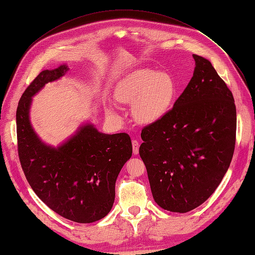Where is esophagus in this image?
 Listing matches in <instances>:
<instances>
[{
	"label": "esophagus",
	"instance_id": "obj_1",
	"mask_svg": "<svg viewBox=\"0 0 255 255\" xmlns=\"http://www.w3.org/2000/svg\"><path fill=\"white\" fill-rule=\"evenodd\" d=\"M132 146H133V153L138 154V152H139V141H138L137 139H133Z\"/></svg>",
	"mask_w": 255,
	"mask_h": 255
}]
</instances>
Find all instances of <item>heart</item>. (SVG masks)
Wrapping results in <instances>:
<instances>
[{
  "mask_svg": "<svg viewBox=\"0 0 255 255\" xmlns=\"http://www.w3.org/2000/svg\"><path fill=\"white\" fill-rule=\"evenodd\" d=\"M174 94V83L170 75L156 73L150 69H138L120 83L115 98L120 104H133L132 113L136 121L151 125L170 110ZM107 114L118 118V114L113 109L107 110Z\"/></svg>",
  "mask_w": 255,
  "mask_h": 255,
  "instance_id": "obj_1",
  "label": "heart"
}]
</instances>
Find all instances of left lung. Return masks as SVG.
I'll return each mask as SVG.
<instances>
[{
	"label": "left lung",
	"mask_w": 255,
	"mask_h": 255,
	"mask_svg": "<svg viewBox=\"0 0 255 255\" xmlns=\"http://www.w3.org/2000/svg\"><path fill=\"white\" fill-rule=\"evenodd\" d=\"M187 87L160 120L141 130L139 154L155 202L187 213L212 196L231 164L236 106L211 61L194 54Z\"/></svg>",
	"instance_id": "8db88e82"
}]
</instances>
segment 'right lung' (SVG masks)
I'll return each instance as SVG.
<instances>
[{
	"label": "right lung",
	"mask_w": 255,
	"mask_h": 255,
	"mask_svg": "<svg viewBox=\"0 0 255 255\" xmlns=\"http://www.w3.org/2000/svg\"><path fill=\"white\" fill-rule=\"evenodd\" d=\"M67 71L66 65L44 70L23 92L16 115L18 154L28 184L43 203L66 219L90 223L112 210L116 180L132 156V141L127 133L107 135L91 125L58 148L37 137L28 118L32 97Z\"/></svg>",
	"instance_id": "obj_1"
}]
</instances>
